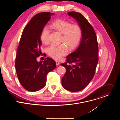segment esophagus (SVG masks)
I'll return each instance as SVG.
<instances>
[{
    "instance_id": "1",
    "label": "esophagus",
    "mask_w": 120,
    "mask_h": 120,
    "mask_svg": "<svg viewBox=\"0 0 120 120\" xmlns=\"http://www.w3.org/2000/svg\"><path fill=\"white\" fill-rule=\"evenodd\" d=\"M56 64L57 65H58L60 64V62L59 61H56Z\"/></svg>"
}]
</instances>
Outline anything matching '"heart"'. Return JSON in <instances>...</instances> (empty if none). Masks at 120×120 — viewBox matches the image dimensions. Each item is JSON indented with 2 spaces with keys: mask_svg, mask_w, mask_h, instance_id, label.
I'll use <instances>...</instances> for the list:
<instances>
[{
  "mask_svg": "<svg viewBox=\"0 0 120 120\" xmlns=\"http://www.w3.org/2000/svg\"><path fill=\"white\" fill-rule=\"evenodd\" d=\"M50 27L62 34L60 45H51L47 49L48 54L55 59H59L67 54L69 50L75 49L79 45L82 38V29L78 25L64 20H58L50 25ZM49 31L45 27L42 31L40 39L43 43L47 45L49 42Z\"/></svg>",
  "mask_w": 120,
  "mask_h": 120,
  "instance_id": "obj_1",
  "label": "heart"
}]
</instances>
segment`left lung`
Segmentation results:
<instances>
[{"instance_id": "8db88e82", "label": "left lung", "mask_w": 120, "mask_h": 120, "mask_svg": "<svg viewBox=\"0 0 120 120\" xmlns=\"http://www.w3.org/2000/svg\"><path fill=\"white\" fill-rule=\"evenodd\" d=\"M67 14L76 20L82 34L76 49L66 56V62L61 64L66 69L62 84L66 90L76 92L86 87L94 76L98 62V46L95 31L87 19L78 12Z\"/></svg>"}]
</instances>
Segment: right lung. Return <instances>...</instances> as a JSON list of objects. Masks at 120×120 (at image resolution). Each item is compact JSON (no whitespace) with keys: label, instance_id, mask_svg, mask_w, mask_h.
Here are the masks:
<instances>
[{"label":"right lung","instance_id":"obj_1","mask_svg":"<svg viewBox=\"0 0 120 120\" xmlns=\"http://www.w3.org/2000/svg\"><path fill=\"white\" fill-rule=\"evenodd\" d=\"M54 13L42 12L33 16L23 30L17 50L15 69L22 86L30 92H36L45 85L48 73L56 67V62L50 57L38 62L41 55L42 30Z\"/></svg>","mask_w":120,"mask_h":120}]
</instances>
